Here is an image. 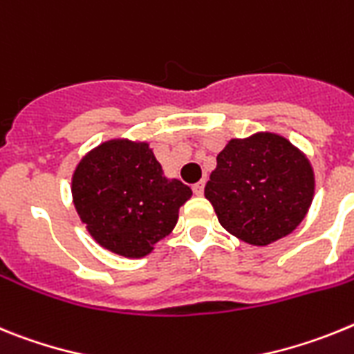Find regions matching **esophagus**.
Segmentation results:
<instances>
[{"label":"esophagus","mask_w":354,"mask_h":354,"mask_svg":"<svg viewBox=\"0 0 354 354\" xmlns=\"http://www.w3.org/2000/svg\"><path fill=\"white\" fill-rule=\"evenodd\" d=\"M192 190H194L196 196H203V190H205V181H198V183H194L192 185Z\"/></svg>","instance_id":"obj_1"}]
</instances>
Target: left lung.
I'll return each instance as SVG.
<instances>
[{"label":"left lung","instance_id":"obj_1","mask_svg":"<svg viewBox=\"0 0 354 354\" xmlns=\"http://www.w3.org/2000/svg\"><path fill=\"white\" fill-rule=\"evenodd\" d=\"M315 192L310 160L278 133L232 139L205 187L221 226L236 239L267 245L305 219Z\"/></svg>","mask_w":354,"mask_h":354}]
</instances>
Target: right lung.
Returning <instances> with one entry per match:
<instances>
[{
  "instance_id": "obj_1",
  "label": "right lung",
  "mask_w": 354,
  "mask_h": 354,
  "mask_svg": "<svg viewBox=\"0 0 354 354\" xmlns=\"http://www.w3.org/2000/svg\"><path fill=\"white\" fill-rule=\"evenodd\" d=\"M73 203L92 239L115 254L142 258L173 232L192 190L164 176L147 142L112 139L76 165Z\"/></svg>"
}]
</instances>
